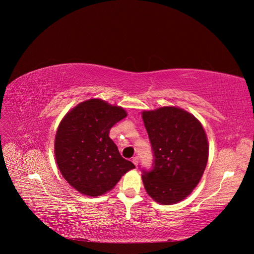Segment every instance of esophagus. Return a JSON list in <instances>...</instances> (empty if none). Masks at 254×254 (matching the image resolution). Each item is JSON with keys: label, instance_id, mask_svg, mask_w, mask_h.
<instances>
[{"label": "esophagus", "instance_id": "esophagus-1", "mask_svg": "<svg viewBox=\"0 0 254 254\" xmlns=\"http://www.w3.org/2000/svg\"><path fill=\"white\" fill-rule=\"evenodd\" d=\"M132 163H134L135 166H138V164H139V157L138 156L132 157Z\"/></svg>", "mask_w": 254, "mask_h": 254}]
</instances>
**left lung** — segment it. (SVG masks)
Instances as JSON below:
<instances>
[{
	"mask_svg": "<svg viewBox=\"0 0 254 254\" xmlns=\"http://www.w3.org/2000/svg\"><path fill=\"white\" fill-rule=\"evenodd\" d=\"M154 167L143 171L144 188L155 202L172 205L189 196L207 166L209 145L202 124L179 107L143 111Z\"/></svg>",
	"mask_w": 254,
	"mask_h": 254,
	"instance_id": "8db88e82",
	"label": "left lung"
}]
</instances>
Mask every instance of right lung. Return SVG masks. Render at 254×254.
<instances>
[{
  "label": "right lung",
  "mask_w": 254,
  "mask_h": 254,
  "mask_svg": "<svg viewBox=\"0 0 254 254\" xmlns=\"http://www.w3.org/2000/svg\"><path fill=\"white\" fill-rule=\"evenodd\" d=\"M127 115L119 106L90 99L75 106L58 127V167L74 190L89 196L108 192L135 165L120 155L110 128Z\"/></svg>",
  "instance_id": "1"
}]
</instances>
